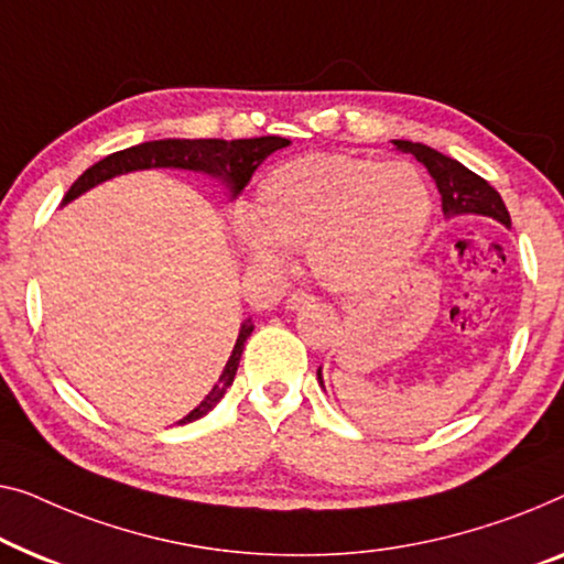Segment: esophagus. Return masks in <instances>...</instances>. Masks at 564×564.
Here are the masks:
<instances>
[{"label": "esophagus", "instance_id": "obj_1", "mask_svg": "<svg viewBox=\"0 0 564 564\" xmlns=\"http://www.w3.org/2000/svg\"><path fill=\"white\" fill-rule=\"evenodd\" d=\"M317 297L313 295V292H307V290H297V292H292V295L288 297V307L290 310H300V307H305V305H313Z\"/></svg>", "mask_w": 564, "mask_h": 564}]
</instances>
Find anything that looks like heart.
<instances>
[{"mask_svg":"<svg viewBox=\"0 0 564 564\" xmlns=\"http://www.w3.org/2000/svg\"><path fill=\"white\" fill-rule=\"evenodd\" d=\"M430 210L427 185L406 162L310 154L276 167L259 187V228H247V247L262 264L280 262L274 243L307 247L317 280L364 292L410 259Z\"/></svg>","mask_w":564,"mask_h":564,"instance_id":"heart-1","label":"heart"}]
</instances>
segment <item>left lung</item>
Masks as SVG:
<instances>
[{
	"instance_id": "1",
	"label": "left lung",
	"mask_w": 564,
	"mask_h": 564,
	"mask_svg": "<svg viewBox=\"0 0 564 564\" xmlns=\"http://www.w3.org/2000/svg\"><path fill=\"white\" fill-rule=\"evenodd\" d=\"M394 147L399 152L414 154L427 173L435 181L440 198H443V214L445 218L453 216H486L494 218V221L503 224L506 228L511 226V216L506 210L501 195L488 185L484 177L473 173L458 160L447 158V154L432 150L427 144L420 142H406V140H394ZM317 379L323 383L321 371H317Z\"/></svg>"
}]
</instances>
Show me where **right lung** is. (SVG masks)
Instances as JSON below:
<instances>
[{"label": "right lung", "mask_w": 564, "mask_h": 564, "mask_svg": "<svg viewBox=\"0 0 564 564\" xmlns=\"http://www.w3.org/2000/svg\"><path fill=\"white\" fill-rule=\"evenodd\" d=\"M290 140L284 137H254V140H158V142H142L137 147H129V150L113 152L109 158H104L101 162H96L86 170L84 175L78 177L76 183L70 185V191L65 193L63 206L70 203L73 198H78L80 193L91 191L94 185H99L104 181H111V177L132 173V170H150V167H181V170H195V173H206L214 175L218 181H224L228 185V191L236 198L247 183L254 175V170L262 165V162L269 158V154L288 147ZM254 325L251 321L241 323L239 338H236V346L228 356L226 369L221 377H218L216 387L208 391V397L195 406L191 414L177 424H187L193 420L208 414L214 406L221 402V397L226 394V389L234 383L236 369H239L241 354H243V343L251 336Z\"/></svg>", "instance_id": "obj_1"}]
</instances>
